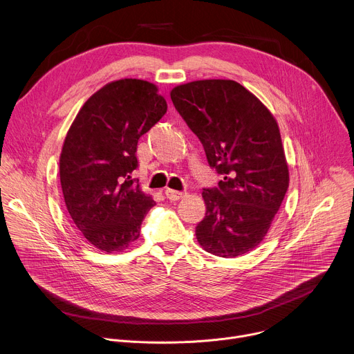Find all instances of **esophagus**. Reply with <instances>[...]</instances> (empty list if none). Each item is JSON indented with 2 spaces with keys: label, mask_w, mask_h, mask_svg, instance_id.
I'll use <instances>...</instances> for the list:
<instances>
[{
  "label": "esophagus",
  "mask_w": 354,
  "mask_h": 354,
  "mask_svg": "<svg viewBox=\"0 0 354 354\" xmlns=\"http://www.w3.org/2000/svg\"><path fill=\"white\" fill-rule=\"evenodd\" d=\"M165 194H167V197L169 198V200H179V198H182L183 196H185V193L183 192H179V190H174V189H167L165 190Z\"/></svg>",
  "instance_id": "esophagus-1"
}]
</instances>
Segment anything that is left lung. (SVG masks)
I'll return each mask as SVG.
<instances>
[{
    "mask_svg": "<svg viewBox=\"0 0 354 354\" xmlns=\"http://www.w3.org/2000/svg\"><path fill=\"white\" fill-rule=\"evenodd\" d=\"M171 99L198 137L210 167L224 175L201 193L206 216L196 239L209 254L236 258L266 236L288 189V165L272 112L232 80L175 86Z\"/></svg>",
    "mask_w": 354,
    "mask_h": 354,
    "instance_id": "1",
    "label": "left lung"
}]
</instances>
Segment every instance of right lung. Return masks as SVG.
Here are the masks:
<instances>
[{
    "mask_svg": "<svg viewBox=\"0 0 354 354\" xmlns=\"http://www.w3.org/2000/svg\"><path fill=\"white\" fill-rule=\"evenodd\" d=\"M167 113L153 82L124 78L88 97L60 154V183L73 223L99 250H126L154 198L131 178L138 138Z\"/></svg>",
    "mask_w": 354,
    "mask_h": 354,
    "instance_id": "right-lung-1",
    "label": "right lung"
}]
</instances>
